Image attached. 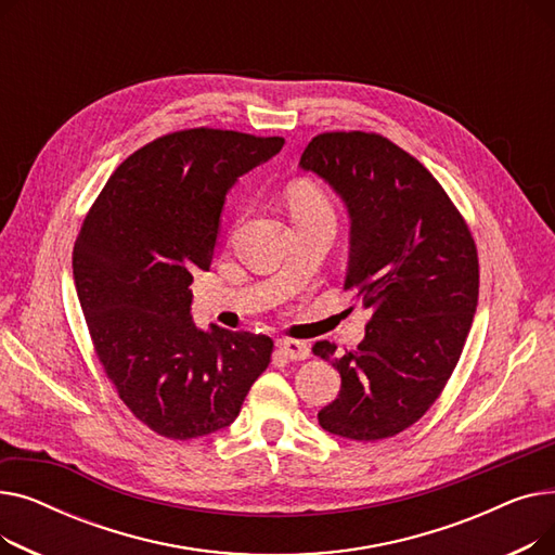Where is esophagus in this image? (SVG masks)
Returning <instances> with one entry per match:
<instances>
[{
	"instance_id": "obj_1",
	"label": "esophagus",
	"mask_w": 555,
	"mask_h": 555,
	"mask_svg": "<svg viewBox=\"0 0 555 555\" xmlns=\"http://www.w3.org/2000/svg\"><path fill=\"white\" fill-rule=\"evenodd\" d=\"M276 346H279L281 356H285L287 360H293V362L310 358V346L306 341H299V339H279Z\"/></svg>"
}]
</instances>
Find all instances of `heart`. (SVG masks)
Returning <instances> with one entry per match:
<instances>
[{"instance_id":"b5f03b06","label":"heart","mask_w":555,"mask_h":555,"mask_svg":"<svg viewBox=\"0 0 555 555\" xmlns=\"http://www.w3.org/2000/svg\"><path fill=\"white\" fill-rule=\"evenodd\" d=\"M287 204H289V211H293V218L333 216L331 199L324 193V189L317 186L314 182H308V180H299V182L289 184Z\"/></svg>"}]
</instances>
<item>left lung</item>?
<instances>
[{
    "label": "left lung",
    "mask_w": 555,
    "mask_h": 555,
    "mask_svg": "<svg viewBox=\"0 0 555 555\" xmlns=\"http://www.w3.org/2000/svg\"><path fill=\"white\" fill-rule=\"evenodd\" d=\"M299 166L346 204L344 289L371 310L356 351L337 358L326 339L312 346L341 375L317 418L351 441L389 439L425 416L461 358L479 299L477 245L434 175L383 134H317Z\"/></svg>",
    "instance_id": "left-lung-1"
}]
</instances>
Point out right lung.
<instances>
[{"label": "right lung", "instance_id": "add662e5", "mask_svg": "<svg viewBox=\"0 0 555 555\" xmlns=\"http://www.w3.org/2000/svg\"><path fill=\"white\" fill-rule=\"evenodd\" d=\"M283 137L193 128L164 134L116 168L74 245V281L105 375L128 410L172 441L236 421L268 369V335L199 331L193 272L209 270L229 189Z\"/></svg>", "mask_w": 555, "mask_h": 555}]
</instances>
